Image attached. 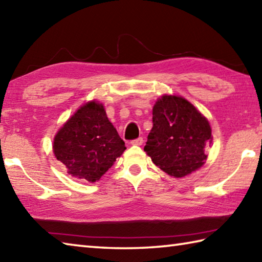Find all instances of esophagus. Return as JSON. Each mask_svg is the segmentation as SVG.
Here are the masks:
<instances>
[{
  "label": "esophagus",
  "instance_id": "esophagus-1",
  "mask_svg": "<svg viewBox=\"0 0 262 262\" xmlns=\"http://www.w3.org/2000/svg\"><path fill=\"white\" fill-rule=\"evenodd\" d=\"M132 144L133 145H142L143 144V139H142V137H139V139L132 141Z\"/></svg>",
  "mask_w": 262,
  "mask_h": 262
}]
</instances>
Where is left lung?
<instances>
[{
  "mask_svg": "<svg viewBox=\"0 0 262 262\" xmlns=\"http://www.w3.org/2000/svg\"><path fill=\"white\" fill-rule=\"evenodd\" d=\"M152 122L144 151L156 166L174 178L202 167L212 129L191 103L181 96L164 95L152 108Z\"/></svg>",
  "mask_w": 262,
  "mask_h": 262,
  "instance_id": "obj_1",
  "label": "left lung"
}]
</instances>
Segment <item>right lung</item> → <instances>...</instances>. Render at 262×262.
Wrapping results in <instances>:
<instances>
[{
	"instance_id": "right-lung-1",
	"label": "right lung",
	"mask_w": 262,
	"mask_h": 262,
	"mask_svg": "<svg viewBox=\"0 0 262 262\" xmlns=\"http://www.w3.org/2000/svg\"><path fill=\"white\" fill-rule=\"evenodd\" d=\"M54 154L74 178L96 182L126 150L103 104L85 103L54 139Z\"/></svg>"
}]
</instances>
